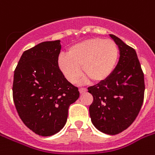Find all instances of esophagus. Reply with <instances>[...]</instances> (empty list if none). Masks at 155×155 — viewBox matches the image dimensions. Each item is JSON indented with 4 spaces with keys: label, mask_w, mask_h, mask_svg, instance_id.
Masks as SVG:
<instances>
[{
    "label": "esophagus",
    "mask_w": 155,
    "mask_h": 155,
    "mask_svg": "<svg viewBox=\"0 0 155 155\" xmlns=\"http://www.w3.org/2000/svg\"><path fill=\"white\" fill-rule=\"evenodd\" d=\"M79 91H80V93H84V92H87V88H85V87H80Z\"/></svg>",
    "instance_id": "34e87169"
}]
</instances>
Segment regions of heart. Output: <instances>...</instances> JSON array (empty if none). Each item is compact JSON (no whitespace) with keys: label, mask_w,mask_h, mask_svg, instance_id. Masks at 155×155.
<instances>
[{"label":"heart","mask_w":155,"mask_h":155,"mask_svg":"<svg viewBox=\"0 0 155 155\" xmlns=\"http://www.w3.org/2000/svg\"><path fill=\"white\" fill-rule=\"evenodd\" d=\"M68 55L58 58V67L69 82L80 80L83 71L97 83L110 77L119 58V48L112 39L94 38L73 45L68 50Z\"/></svg>","instance_id":"b5f03b06"}]
</instances>
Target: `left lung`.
I'll return each instance as SVG.
<instances>
[{"instance_id":"left-lung-1","label":"left lung","mask_w":155,"mask_h":155,"mask_svg":"<svg viewBox=\"0 0 155 155\" xmlns=\"http://www.w3.org/2000/svg\"><path fill=\"white\" fill-rule=\"evenodd\" d=\"M120 58L107 80L87 88L93 97L90 117L97 130L107 134L121 133L132 125L144 101V74L135 50L113 35Z\"/></svg>"}]
</instances>
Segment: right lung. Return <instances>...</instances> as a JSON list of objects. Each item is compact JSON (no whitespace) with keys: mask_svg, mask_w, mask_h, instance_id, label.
<instances>
[{"mask_svg":"<svg viewBox=\"0 0 155 155\" xmlns=\"http://www.w3.org/2000/svg\"><path fill=\"white\" fill-rule=\"evenodd\" d=\"M59 40L43 42L23 52L13 75V98L18 115L30 130L40 136L60 131L68 108L80 97L77 87L58 67Z\"/></svg>","mask_w":155,"mask_h":155,"instance_id":"add662e5","label":"right lung"}]
</instances>
